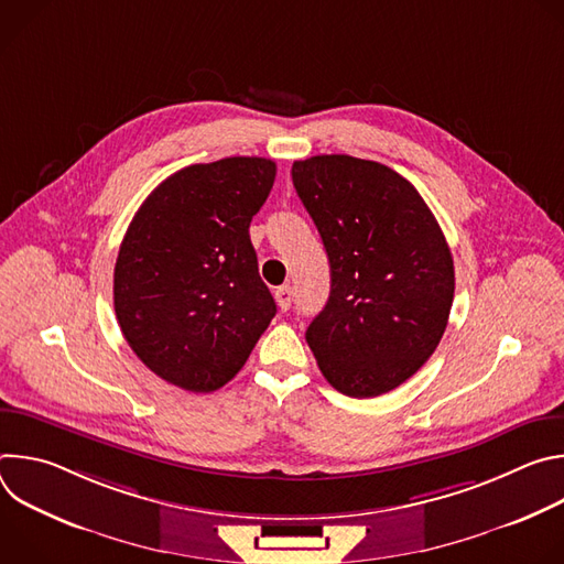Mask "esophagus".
Instances as JSON below:
<instances>
[{"label":"esophagus","mask_w":564,"mask_h":564,"mask_svg":"<svg viewBox=\"0 0 564 564\" xmlns=\"http://www.w3.org/2000/svg\"><path fill=\"white\" fill-rule=\"evenodd\" d=\"M274 299H276V305L285 312L290 310L292 305V288L290 285H281L276 292H274Z\"/></svg>","instance_id":"esophagus-1"}]
</instances>
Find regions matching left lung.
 <instances>
[{
    "label": "left lung",
    "mask_w": 564,
    "mask_h": 564,
    "mask_svg": "<svg viewBox=\"0 0 564 564\" xmlns=\"http://www.w3.org/2000/svg\"><path fill=\"white\" fill-rule=\"evenodd\" d=\"M294 189L330 261V299L305 339L333 388L377 397L435 352L455 270L420 192L390 167L344 153L292 165Z\"/></svg>",
    "instance_id": "8db88e82"
}]
</instances>
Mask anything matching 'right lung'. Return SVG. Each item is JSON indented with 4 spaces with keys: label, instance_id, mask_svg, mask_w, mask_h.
<instances>
[{
    "label": "right lung",
    "instance_id": "1",
    "mask_svg": "<svg viewBox=\"0 0 564 564\" xmlns=\"http://www.w3.org/2000/svg\"><path fill=\"white\" fill-rule=\"evenodd\" d=\"M274 176V160L257 155L189 165L135 212L113 270V305L127 344L160 379L218 390L274 318L250 240Z\"/></svg>",
    "mask_w": 564,
    "mask_h": 564
}]
</instances>
